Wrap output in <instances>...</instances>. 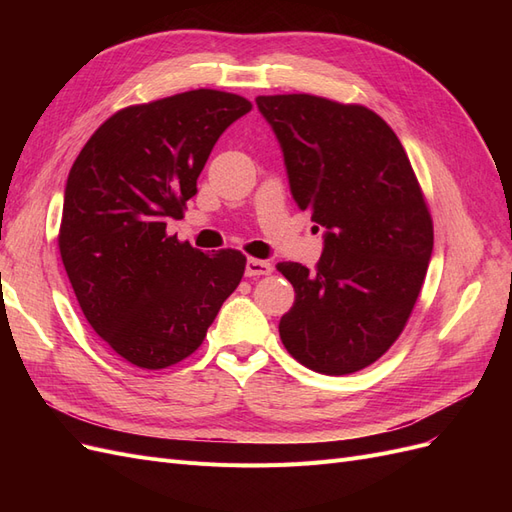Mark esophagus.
<instances>
[{"label": "esophagus", "instance_id": "34e87169", "mask_svg": "<svg viewBox=\"0 0 512 512\" xmlns=\"http://www.w3.org/2000/svg\"><path fill=\"white\" fill-rule=\"evenodd\" d=\"M273 265L269 260H258V258H250L245 265V275L247 277H260V275H271Z\"/></svg>", "mask_w": 512, "mask_h": 512}]
</instances>
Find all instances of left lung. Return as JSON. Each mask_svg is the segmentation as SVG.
Instances as JSON below:
<instances>
[{
	"instance_id": "left-lung-1",
	"label": "left lung",
	"mask_w": 512,
	"mask_h": 512,
	"mask_svg": "<svg viewBox=\"0 0 512 512\" xmlns=\"http://www.w3.org/2000/svg\"><path fill=\"white\" fill-rule=\"evenodd\" d=\"M256 104L284 151L294 203L327 228L314 271L277 265L294 288L282 344L318 374H354L395 344L425 282V196L397 134L367 106L309 94Z\"/></svg>"
}]
</instances>
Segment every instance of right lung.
<instances>
[{
	"mask_svg": "<svg viewBox=\"0 0 512 512\" xmlns=\"http://www.w3.org/2000/svg\"><path fill=\"white\" fill-rule=\"evenodd\" d=\"M250 111L218 89L121 108L70 168L61 260L91 329L136 367L188 359L241 282L239 250L203 254L166 222L183 218L213 145Z\"/></svg>",
	"mask_w": 512,
	"mask_h": 512,
	"instance_id": "obj_1",
	"label": "right lung"
}]
</instances>
